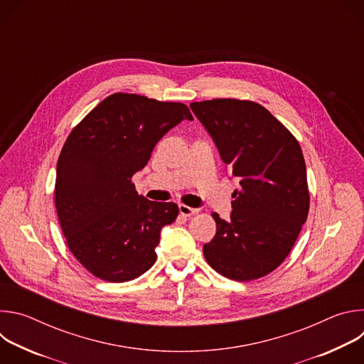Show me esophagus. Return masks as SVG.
I'll use <instances>...</instances> for the list:
<instances>
[{
  "instance_id": "1",
  "label": "esophagus",
  "mask_w": 364,
  "mask_h": 364,
  "mask_svg": "<svg viewBox=\"0 0 364 364\" xmlns=\"http://www.w3.org/2000/svg\"><path fill=\"white\" fill-rule=\"evenodd\" d=\"M178 212L181 216H186V218H190L193 215L197 213V209H193V207H188L186 204H178Z\"/></svg>"
}]
</instances>
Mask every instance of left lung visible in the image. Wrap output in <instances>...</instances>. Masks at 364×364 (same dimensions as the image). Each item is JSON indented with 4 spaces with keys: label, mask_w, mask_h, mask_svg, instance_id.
Listing matches in <instances>:
<instances>
[{
    "label": "left lung",
    "mask_w": 364,
    "mask_h": 364,
    "mask_svg": "<svg viewBox=\"0 0 364 364\" xmlns=\"http://www.w3.org/2000/svg\"><path fill=\"white\" fill-rule=\"evenodd\" d=\"M190 108L239 180L230 219L213 213L216 235L203 246L205 261L229 279L262 278L285 261L308 216L302 149L256 102L213 99L193 102Z\"/></svg>",
    "instance_id": "obj_1"
}]
</instances>
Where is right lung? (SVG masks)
<instances>
[{"mask_svg":"<svg viewBox=\"0 0 364 364\" xmlns=\"http://www.w3.org/2000/svg\"><path fill=\"white\" fill-rule=\"evenodd\" d=\"M193 117L184 103L114 93L68 136L58 161L55 204L70 252L95 277L127 282L157 259L176 203L151 201L131 181L171 128Z\"/></svg>","mask_w":364,"mask_h":364,"instance_id":"add662e5","label":"right lung"}]
</instances>
